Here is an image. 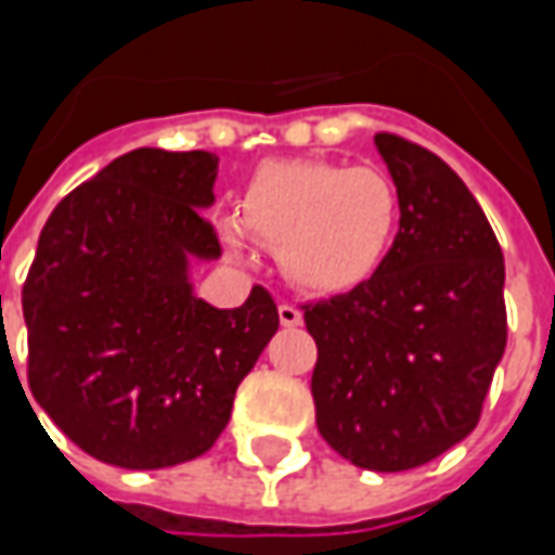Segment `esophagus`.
<instances>
[{"label": "esophagus", "mask_w": 555, "mask_h": 555, "mask_svg": "<svg viewBox=\"0 0 555 555\" xmlns=\"http://www.w3.org/2000/svg\"><path fill=\"white\" fill-rule=\"evenodd\" d=\"M278 318H281L284 327H299V324H302V311L296 309L293 302H281V306H278Z\"/></svg>", "instance_id": "esophagus-1"}]
</instances>
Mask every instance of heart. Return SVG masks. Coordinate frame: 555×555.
I'll return each mask as SVG.
<instances>
[{
	"instance_id": "b5f03b06",
	"label": "heart",
	"mask_w": 555,
	"mask_h": 555,
	"mask_svg": "<svg viewBox=\"0 0 555 555\" xmlns=\"http://www.w3.org/2000/svg\"><path fill=\"white\" fill-rule=\"evenodd\" d=\"M401 194L383 166L268 163L246 184L244 228L271 249L293 284L343 293L376 274L395 241ZM237 244V231L224 228Z\"/></svg>"
}]
</instances>
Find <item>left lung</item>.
I'll return each mask as SVG.
<instances>
[{
    "mask_svg": "<svg viewBox=\"0 0 555 555\" xmlns=\"http://www.w3.org/2000/svg\"><path fill=\"white\" fill-rule=\"evenodd\" d=\"M401 194L392 246L343 296L302 306L318 433L361 469H414L476 429L506 349L503 253L460 176L376 132Z\"/></svg>",
    "mask_w": 555,
    "mask_h": 555,
    "instance_id": "obj_1",
    "label": "left lung"
}]
</instances>
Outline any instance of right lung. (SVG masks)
Masks as SVG:
<instances>
[{"instance_id": "add662e5", "label": "right lung", "mask_w": 555, "mask_h": 555, "mask_svg": "<svg viewBox=\"0 0 555 555\" xmlns=\"http://www.w3.org/2000/svg\"><path fill=\"white\" fill-rule=\"evenodd\" d=\"M216 176V154L139 147L74 188L39 234L21 289L27 383L95 460L163 469L206 454L281 324L266 287L241 309L191 293L188 256H222L201 212Z\"/></svg>"}]
</instances>
